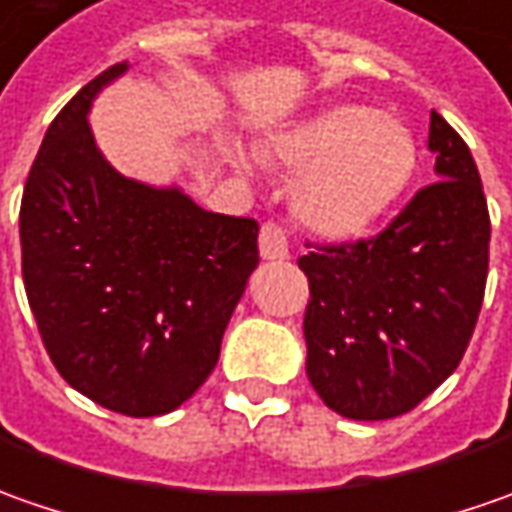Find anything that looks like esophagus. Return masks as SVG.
Instances as JSON below:
<instances>
[{
    "instance_id": "obj_1",
    "label": "esophagus",
    "mask_w": 512,
    "mask_h": 512,
    "mask_svg": "<svg viewBox=\"0 0 512 512\" xmlns=\"http://www.w3.org/2000/svg\"><path fill=\"white\" fill-rule=\"evenodd\" d=\"M260 255L266 260H286L289 257V238L280 223L266 221L260 229Z\"/></svg>"
}]
</instances>
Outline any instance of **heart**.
<instances>
[{"instance_id": "1", "label": "heart", "mask_w": 512, "mask_h": 512, "mask_svg": "<svg viewBox=\"0 0 512 512\" xmlns=\"http://www.w3.org/2000/svg\"><path fill=\"white\" fill-rule=\"evenodd\" d=\"M263 158L297 172V215L326 238H357L379 223L411 184V133L371 107L343 104L274 135Z\"/></svg>"}]
</instances>
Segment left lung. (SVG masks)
I'll return each mask as SVG.
<instances>
[{
    "label": "left lung",
    "mask_w": 512,
    "mask_h": 512,
    "mask_svg": "<svg viewBox=\"0 0 512 512\" xmlns=\"http://www.w3.org/2000/svg\"><path fill=\"white\" fill-rule=\"evenodd\" d=\"M436 181L371 238L317 243L309 277L306 374L331 411L394 419L459 368L482 311L490 215L476 161L431 113ZM314 246V243H306Z\"/></svg>",
    "instance_id": "8db88e82"
}]
</instances>
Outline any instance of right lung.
Returning <instances> with one entry per match:
<instances>
[{
	"instance_id": "add662e5",
	"label": "right lung",
	"mask_w": 512,
	"mask_h": 512,
	"mask_svg": "<svg viewBox=\"0 0 512 512\" xmlns=\"http://www.w3.org/2000/svg\"><path fill=\"white\" fill-rule=\"evenodd\" d=\"M124 70L84 84L47 127L19 212L22 277L64 382L115 414L161 416L212 374L260 260V226L101 158L87 110Z\"/></svg>"
}]
</instances>
